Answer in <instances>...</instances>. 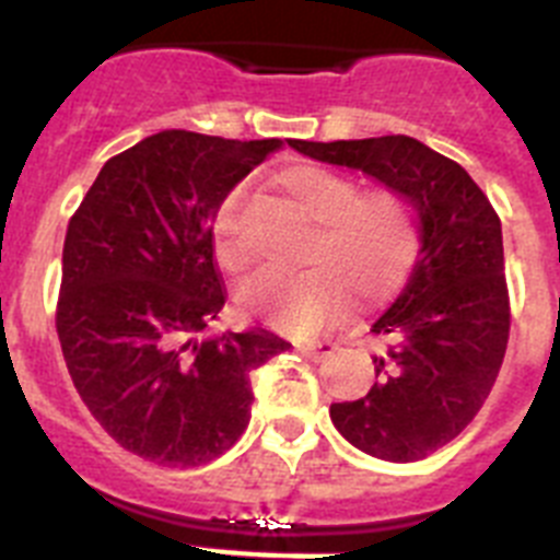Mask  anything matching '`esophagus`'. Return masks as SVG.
Instances as JSON below:
<instances>
[{
    "mask_svg": "<svg viewBox=\"0 0 560 560\" xmlns=\"http://www.w3.org/2000/svg\"><path fill=\"white\" fill-rule=\"evenodd\" d=\"M296 350H303V353L311 355L314 361H323V359H328V355H334L336 350H339V345L330 339H311V341H300V345H296Z\"/></svg>",
    "mask_w": 560,
    "mask_h": 560,
    "instance_id": "obj_1",
    "label": "esophagus"
}]
</instances>
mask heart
Listing matches in <instances>:
<instances>
[{
    "label": "heart",
    "mask_w": 560,
    "mask_h": 560,
    "mask_svg": "<svg viewBox=\"0 0 560 560\" xmlns=\"http://www.w3.org/2000/svg\"><path fill=\"white\" fill-rule=\"evenodd\" d=\"M283 192L316 224L300 275L260 271L237 289V305L289 334H311L348 311L389 300L418 266L423 237L415 210L393 187L361 190L359 182L323 165H291L277 176ZM246 187L237 185L212 215V246L221 269L244 271L252 252L241 235Z\"/></svg>",
    "instance_id": "b5f03b06"
}]
</instances>
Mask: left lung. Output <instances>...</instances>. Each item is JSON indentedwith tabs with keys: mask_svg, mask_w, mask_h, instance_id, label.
Masks as SVG:
<instances>
[{
	"mask_svg": "<svg viewBox=\"0 0 560 560\" xmlns=\"http://www.w3.org/2000/svg\"><path fill=\"white\" fill-rule=\"evenodd\" d=\"M289 145L375 176L418 210V266L373 325L384 341L373 355L375 384L364 398L330 404V420L373 457L423 459L477 418L508 350L511 296L497 210L465 167L404 133Z\"/></svg>",
	"mask_w": 560,
	"mask_h": 560,
	"instance_id": "8db88e82",
	"label": "left lung"
}]
</instances>
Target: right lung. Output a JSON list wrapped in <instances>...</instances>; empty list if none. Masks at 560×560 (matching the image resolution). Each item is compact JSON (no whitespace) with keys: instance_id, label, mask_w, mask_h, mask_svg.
<instances>
[{"instance_id":"1","label":"right lung","mask_w":560,"mask_h":560,"mask_svg":"<svg viewBox=\"0 0 560 560\" xmlns=\"http://www.w3.org/2000/svg\"><path fill=\"white\" fill-rule=\"evenodd\" d=\"M280 140L160 131L97 173L63 241L56 330L78 395L126 452L205 465L244 434L271 330L196 339L224 308L212 215Z\"/></svg>"}]
</instances>
